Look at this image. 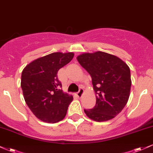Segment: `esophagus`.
<instances>
[{
    "mask_svg": "<svg viewBox=\"0 0 153 153\" xmlns=\"http://www.w3.org/2000/svg\"><path fill=\"white\" fill-rule=\"evenodd\" d=\"M83 93H84L83 88H80V90H79L78 92L77 93V96H78L79 98H80L82 96V94H83Z\"/></svg>",
    "mask_w": 153,
    "mask_h": 153,
    "instance_id": "34e87169",
    "label": "esophagus"
}]
</instances>
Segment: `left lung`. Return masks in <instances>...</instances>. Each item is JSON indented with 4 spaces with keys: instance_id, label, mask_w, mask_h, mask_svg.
<instances>
[{
    "instance_id": "8db88e82",
    "label": "left lung",
    "mask_w": 153,
    "mask_h": 153,
    "mask_svg": "<svg viewBox=\"0 0 153 153\" xmlns=\"http://www.w3.org/2000/svg\"><path fill=\"white\" fill-rule=\"evenodd\" d=\"M77 59L91 76L96 94V106L84 112L96 122L114 119L126 106L130 95L129 66L117 56L101 51L82 53Z\"/></svg>"
}]
</instances>
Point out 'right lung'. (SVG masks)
<instances>
[{"instance_id":"right-lung-1","label":"right lung","mask_w":153,"mask_h":153,"mask_svg":"<svg viewBox=\"0 0 153 153\" xmlns=\"http://www.w3.org/2000/svg\"><path fill=\"white\" fill-rule=\"evenodd\" d=\"M73 57V52H54L32 61L23 70L21 86L24 100L42 122L57 123L65 117L73 97L63 92L57 74Z\"/></svg>"}]
</instances>
